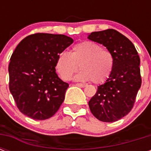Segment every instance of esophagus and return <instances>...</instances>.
<instances>
[{
    "label": "esophagus",
    "instance_id": "esophagus-1",
    "mask_svg": "<svg viewBox=\"0 0 151 151\" xmlns=\"http://www.w3.org/2000/svg\"><path fill=\"white\" fill-rule=\"evenodd\" d=\"M76 85H78V86H79V87H81V88H85V86H86V85H85V84H82V83H77V84H76Z\"/></svg>",
    "mask_w": 151,
    "mask_h": 151
}]
</instances>
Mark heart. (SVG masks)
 <instances>
[{
    "mask_svg": "<svg viewBox=\"0 0 151 151\" xmlns=\"http://www.w3.org/2000/svg\"><path fill=\"white\" fill-rule=\"evenodd\" d=\"M114 66V57L112 52L90 41L76 44L70 54L60 53L55 63L57 71L63 80H70L80 66L81 70L76 76V79L92 81L95 84L105 82L110 78Z\"/></svg>",
    "mask_w": 151,
    "mask_h": 151,
    "instance_id": "obj_1",
    "label": "heart"
}]
</instances>
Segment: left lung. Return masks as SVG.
<instances>
[{
  "label": "left lung",
  "instance_id": "obj_1",
  "mask_svg": "<svg viewBox=\"0 0 151 151\" xmlns=\"http://www.w3.org/2000/svg\"><path fill=\"white\" fill-rule=\"evenodd\" d=\"M88 39L103 45L114 57L110 78L98 86L88 102L90 110L101 122H117L128 114L135 104L142 84L140 59L132 41L115 29L92 32Z\"/></svg>",
  "mask_w": 151,
  "mask_h": 151
}]
</instances>
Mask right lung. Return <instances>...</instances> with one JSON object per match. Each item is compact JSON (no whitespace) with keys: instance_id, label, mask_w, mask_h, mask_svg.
<instances>
[{"instance_id":"right-lung-1","label":"right lung","mask_w":151,"mask_h":151,"mask_svg":"<svg viewBox=\"0 0 151 151\" xmlns=\"http://www.w3.org/2000/svg\"><path fill=\"white\" fill-rule=\"evenodd\" d=\"M73 42L63 34L37 33L18 45L8 66L9 90L23 114L41 121L58 111L69 84L58 77L55 63Z\"/></svg>"}]
</instances>
